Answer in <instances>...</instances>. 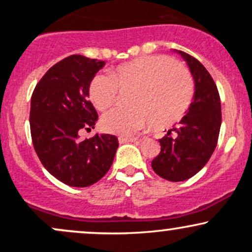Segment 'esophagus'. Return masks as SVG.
Returning a JSON list of instances; mask_svg holds the SVG:
<instances>
[{
    "label": "esophagus",
    "mask_w": 252,
    "mask_h": 252,
    "mask_svg": "<svg viewBox=\"0 0 252 252\" xmlns=\"http://www.w3.org/2000/svg\"><path fill=\"white\" fill-rule=\"evenodd\" d=\"M138 138L136 137H124V136H121L118 137V142L120 143H126V142H137Z\"/></svg>",
    "instance_id": "34e87169"
}]
</instances>
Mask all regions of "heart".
<instances>
[{"label": "heart", "mask_w": 252, "mask_h": 252, "mask_svg": "<svg viewBox=\"0 0 252 252\" xmlns=\"http://www.w3.org/2000/svg\"><path fill=\"white\" fill-rule=\"evenodd\" d=\"M120 94L130 91L126 110L104 115L100 126L114 135L131 136L152 124L168 128L185 116L194 94L189 70L164 56H146L98 74L89 84V99L98 111L114 106Z\"/></svg>", "instance_id": "obj_1"}]
</instances>
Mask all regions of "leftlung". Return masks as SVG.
Here are the masks:
<instances>
[{
    "label": "left lung",
    "mask_w": 252,
    "mask_h": 252,
    "mask_svg": "<svg viewBox=\"0 0 252 252\" xmlns=\"http://www.w3.org/2000/svg\"><path fill=\"white\" fill-rule=\"evenodd\" d=\"M174 52L187 63L194 80V96L186 116L158 140L161 152L152 161V167L161 178L178 182L195 175L215 152L221 106L218 89L204 65L185 52Z\"/></svg>",
    "instance_id": "8db88e82"
}]
</instances>
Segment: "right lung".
Here are the masks:
<instances>
[{"label": "right lung", "instance_id": "obj_1", "mask_svg": "<svg viewBox=\"0 0 252 252\" xmlns=\"http://www.w3.org/2000/svg\"><path fill=\"white\" fill-rule=\"evenodd\" d=\"M105 62L74 54L57 63L34 89L30 124L40 161L54 178L72 187H88L103 178L114 162L116 136L96 134L98 114L89 98V84Z\"/></svg>", "mask_w": 252, "mask_h": 252}]
</instances>
